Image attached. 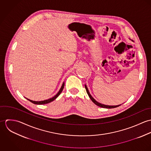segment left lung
Instances as JSON below:
<instances>
[{
  "mask_svg": "<svg viewBox=\"0 0 151 151\" xmlns=\"http://www.w3.org/2000/svg\"><path fill=\"white\" fill-rule=\"evenodd\" d=\"M85 88H86V92H87V93H88V96H89V97L90 98V99H91V101L96 105H97V106H99V107H101V108H108V109H111V108H117V107H119V106H120L121 105H116V106H109V105H104V104H100V103H99V102H98L91 95V94L89 93V91H88V88H87V86H86V85H85Z\"/></svg>",
  "mask_w": 151,
  "mask_h": 151,
  "instance_id": "1",
  "label": "left lung"
}]
</instances>
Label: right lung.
<instances>
[{"mask_svg": "<svg viewBox=\"0 0 151 151\" xmlns=\"http://www.w3.org/2000/svg\"><path fill=\"white\" fill-rule=\"evenodd\" d=\"M64 86H65V83H63V84H62V87H61L60 89L59 90V91L58 92V93L55 96H53V97L52 98L48 99H47V100L42 101H31V100H30V99H27H27L28 101H29L31 102H32V103H33V104H37V105H44V104H49V103L52 102L53 101H54L55 99H56L59 96V95L61 93V92H62V91H63V88H64Z\"/></svg>", "mask_w": 151, "mask_h": 151, "instance_id": "right-lung-1", "label": "right lung"}]
</instances>
